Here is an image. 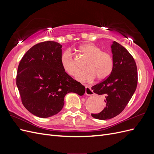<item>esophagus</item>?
Segmentation results:
<instances>
[{
	"label": "esophagus",
	"mask_w": 154,
	"mask_h": 154,
	"mask_svg": "<svg viewBox=\"0 0 154 154\" xmlns=\"http://www.w3.org/2000/svg\"><path fill=\"white\" fill-rule=\"evenodd\" d=\"M85 94L87 96H92L94 94V92L91 89V87L90 85H85Z\"/></svg>",
	"instance_id": "esophagus-1"
}]
</instances>
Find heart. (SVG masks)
Segmentation results:
<instances>
[{
  "instance_id": "b5f03b06",
  "label": "heart",
  "mask_w": 154,
  "mask_h": 154,
  "mask_svg": "<svg viewBox=\"0 0 154 154\" xmlns=\"http://www.w3.org/2000/svg\"><path fill=\"white\" fill-rule=\"evenodd\" d=\"M80 51L88 59L84 66L86 69L77 74L78 80H92L94 78L97 80H103L110 76L114 68V60L110 53L102 51L98 46L92 43L83 44L80 47ZM60 63L69 75L74 76L78 71V65L70 49L63 51L61 54Z\"/></svg>"
}]
</instances>
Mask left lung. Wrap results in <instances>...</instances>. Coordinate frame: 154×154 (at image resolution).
Masks as SVG:
<instances>
[{
  "mask_svg": "<svg viewBox=\"0 0 154 154\" xmlns=\"http://www.w3.org/2000/svg\"><path fill=\"white\" fill-rule=\"evenodd\" d=\"M111 49L114 60L112 72L108 78L92 87L93 92L105 97V108L98 114H91L97 119H109L122 112L137 85V66L132 56L115 41Z\"/></svg>",
  "mask_w": 154,
  "mask_h": 154,
  "instance_id": "left-lung-1",
  "label": "left lung"
}]
</instances>
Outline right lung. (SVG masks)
Masks as SVG:
<instances>
[{"label":"right lung","instance_id":"obj_1","mask_svg":"<svg viewBox=\"0 0 154 154\" xmlns=\"http://www.w3.org/2000/svg\"><path fill=\"white\" fill-rule=\"evenodd\" d=\"M62 45L46 41L32 46L21 59L17 86L25 108L39 118H49L63 108L64 97L82 96L85 87L70 76L60 63Z\"/></svg>","mask_w":154,"mask_h":154}]
</instances>
